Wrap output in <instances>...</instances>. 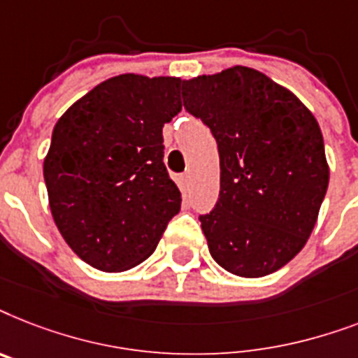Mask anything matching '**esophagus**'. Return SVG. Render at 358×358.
<instances>
[{
    "instance_id": "1",
    "label": "esophagus",
    "mask_w": 358,
    "mask_h": 358,
    "mask_svg": "<svg viewBox=\"0 0 358 358\" xmlns=\"http://www.w3.org/2000/svg\"><path fill=\"white\" fill-rule=\"evenodd\" d=\"M188 187H190V173H182L181 176V188L187 192Z\"/></svg>"
}]
</instances>
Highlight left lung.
I'll use <instances>...</instances> for the list:
<instances>
[{"label": "left lung", "mask_w": 358, "mask_h": 358, "mask_svg": "<svg viewBox=\"0 0 358 358\" xmlns=\"http://www.w3.org/2000/svg\"><path fill=\"white\" fill-rule=\"evenodd\" d=\"M182 103L218 142V203L199 216L210 255L234 275H270L307 244L327 192L318 122L245 66L182 81Z\"/></svg>", "instance_id": "8db88e82"}]
</instances>
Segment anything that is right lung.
I'll list each match as a JSON object with an SVG mask.
<instances>
[{
	"label": "right lung",
	"instance_id": "1",
	"mask_svg": "<svg viewBox=\"0 0 358 358\" xmlns=\"http://www.w3.org/2000/svg\"><path fill=\"white\" fill-rule=\"evenodd\" d=\"M179 77H110L53 127L44 159L51 216L96 270H131L155 251L181 208L166 170L162 127L181 113Z\"/></svg>",
	"mask_w": 358,
	"mask_h": 358
}]
</instances>
